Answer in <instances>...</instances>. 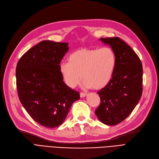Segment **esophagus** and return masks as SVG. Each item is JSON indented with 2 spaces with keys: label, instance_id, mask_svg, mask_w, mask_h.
<instances>
[{
  "label": "esophagus",
  "instance_id": "34e87169",
  "mask_svg": "<svg viewBox=\"0 0 159 159\" xmlns=\"http://www.w3.org/2000/svg\"><path fill=\"white\" fill-rule=\"evenodd\" d=\"M87 93H80V97L83 98V97H85V96H87Z\"/></svg>",
  "mask_w": 159,
  "mask_h": 159
}]
</instances>
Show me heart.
Here are the masks:
<instances>
[{
  "mask_svg": "<svg viewBox=\"0 0 159 159\" xmlns=\"http://www.w3.org/2000/svg\"><path fill=\"white\" fill-rule=\"evenodd\" d=\"M62 62L60 70L65 84L74 88L81 80L87 88L100 90L110 83L116 66V55L110 47L81 48Z\"/></svg>",
  "mask_w": 159,
  "mask_h": 159,
  "instance_id": "1",
  "label": "heart"
}]
</instances>
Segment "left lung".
<instances>
[{
  "instance_id": "8db88e82",
  "label": "left lung",
  "mask_w": 159,
  "mask_h": 159,
  "mask_svg": "<svg viewBox=\"0 0 159 159\" xmlns=\"http://www.w3.org/2000/svg\"><path fill=\"white\" fill-rule=\"evenodd\" d=\"M116 55L112 78L97 93L101 98L95 114L106 125H116L126 118L139 101L143 91V66L139 57L119 37L101 38Z\"/></svg>"
}]
</instances>
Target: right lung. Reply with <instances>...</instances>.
<instances>
[{
    "instance_id": "obj_1",
    "label": "right lung",
    "mask_w": 159,
    "mask_h": 159,
    "mask_svg": "<svg viewBox=\"0 0 159 159\" xmlns=\"http://www.w3.org/2000/svg\"><path fill=\"white\" fill-rule=\"evenodd\" d=\"M68 43L43 41L20 58L16 76L19 99L36 122L53 128L61 125L79 92L63 81L60 63Z\"/></svg>"
}]
</instances>
